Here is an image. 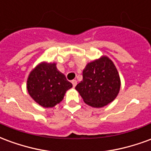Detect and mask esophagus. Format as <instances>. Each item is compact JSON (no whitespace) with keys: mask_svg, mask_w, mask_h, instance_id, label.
Wrapping results in <instances>:
<instances>
[{"mask_svg":"<svg viewBox=\"0 0 151 151\" xmlns=\"http://www.w3.org/2000/svg\"><path fill=\"white\" fill-rule=\"evenodd\" d=\"M72 84L73 86V87H75L76 85H77V81H76V80H73Z\"/></svg>","mask_w":151,"mask_h":151,"instance_id":"34e87169","label":"esophagus"}]
</instances>
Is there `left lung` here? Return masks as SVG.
<instances>
[{"mask_svg":"<svg viewBox=\"0 0 151 151\" xmlns=\"http://www.w3.org/2000/svg\"><path fill=\"white\" fill-rule=\"evenodd\" d=\"M82 78L75 89L83 101L93 108H103L110 104L120 91V76L108 56L88 63L83 69Z\"/></svg>","mask_w":151,"mask_h":151,"instance_id":"8db88e82","label":"left lung"}]
</instances>
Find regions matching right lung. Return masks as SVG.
<instances>
[{
  "label": "right lung",
  "instance_id": "1",
  "mask_svg": "<svg viewBox=\"0 0 151 151\" xmlns=\"http://www.w3.org/2000/svg\"><path fill=\"white\" fill-rule=\"evenodd\" d=\"M72 83L56 68V63L39 64L28 76V93L43 108H52L62 101Z\"/></svg>",
  "mask_w": 151,
  "mask_h": 151
}]
</instances>
